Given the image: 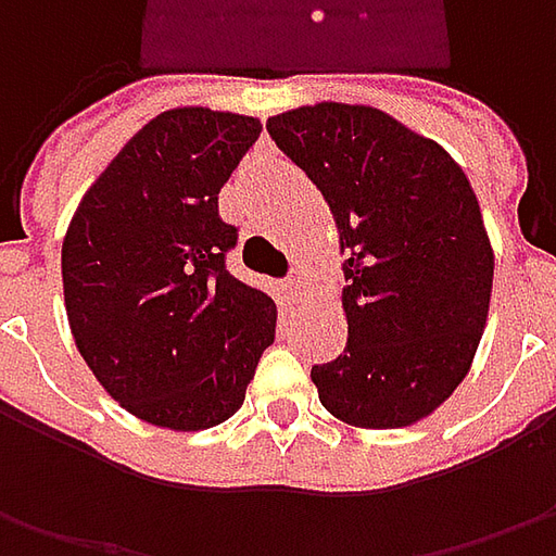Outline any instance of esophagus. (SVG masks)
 <instances>
[{
	"mask_svg": "<svg viewBox=\"0 0 556 556\" xmlns=\"http://www.w3.org/2000/svg\"><path fill=\"white\" fill-rule=\"evenodd\" d=\"M288 290L293 300H303V296H306V290H309V271L293 268V271L288 275Z\"/></svg>",
	"mask_w": 556,
	"mask_h": 556,
	"instance_id": "34e87169",
	"label": "esophagus"
}]
</instances>
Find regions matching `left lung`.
Listing matches in <instances>:
<instances>
[{"label": "left lung", "mask_w": 556, "mask_h": 556, "mask_svg": "<svg viewBox=\"0 0 556 556\" xmlns=\"http://www.w3.org/2000/svg\"><path fill=\"white\" fill-rule=\"evenodd\" d=\"M271 141L331 206L346 250V350L312 365L343 424L395 430L433 415L480 346L495 256L464 169L437 141L365 104L268 117Z\"/></svg>", "instance_id": "1"}]
</instances>
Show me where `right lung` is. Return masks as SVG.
<instances>
[{"label":"right lung","mask_w":556,"mask_h":556,"mask_svg":"<svg viewBox=\"0 0 556 556\" xmlns=\"http://www.w3.org/2000/svg\"><path fill=\"white\" fill-rule=\"evenodd\" d=\"M260 119L176 108L144 123L76 206L61 247L76 350L129 415L206 430L244 405L275 340V300L225 256L219 191Z\"/></svg>","instance_id":"add662e5"}]
</instances>
